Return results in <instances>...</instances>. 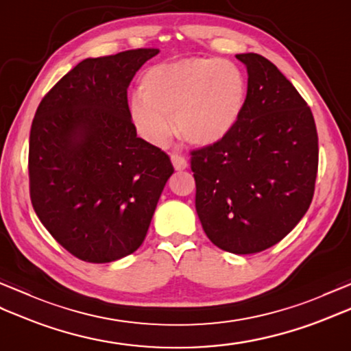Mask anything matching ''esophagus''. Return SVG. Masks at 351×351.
<instances>
[{
    "instance_id": "esophagus-1",
    "label": "esophagus",
    "mask_w": 351,
    "mask_h": 351,
    "mask_svg": "<svg viewBox=\"0 0 351 351\" xmlns=\"http://www.w3.org/2000/svg\"><path fill=\"white\" fill-rule=\"evenodd\" d=\"M170 160H171V164H173V167L176 169V170H185L189 167V162H187V160L184 158V156H181V155H171L170 156Z\"/></svg>"
}]
</instances>
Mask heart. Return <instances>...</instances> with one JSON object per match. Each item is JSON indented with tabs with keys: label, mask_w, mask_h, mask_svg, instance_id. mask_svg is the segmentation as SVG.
<instances>
[{
	"label": "heart",
	"mask_w": 351,
	"mask_h": 351,
	"mask_svg": "<svg viewBox=\"0 0 351 351\" xmlns=\"http://www.w3.org/2000/svg\"><path fill=\"white\" fill-rule=\"evenodd\" d=\"M130 117L149 143L164 147L173 134L208 147L225 140L240 121L247 98L243 71L229 60L180 58L147 69Z\"/></svg>",
	"instance_id": "heart-1"
}]
</instances>
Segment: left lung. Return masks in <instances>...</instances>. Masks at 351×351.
<instances>
[{"mask_svg": "<svg viewBox=\"0 0 351 351\" xmlns=\"http://www.w3.org/2000/svg\"><path fill=\"white\" fill-rule=\"evenodd\" d=\"M247 69L240 121L220 143L191 152L196 211L206 237L237 255L263 252L306 214L318 169L308 104L265 57L235 56Z\"/></svg>", "mask_w": 351, "mask_h": 351, "instance_id": "8db88e82", "label": "left lung"}]
</instances>
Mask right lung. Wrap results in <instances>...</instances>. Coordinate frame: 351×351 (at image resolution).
Wrapping results in <instances>:
<instances>
[{"instance_id":"add662e5","label":"right lung","mask_w":351,"mask_h":351,"mask_svg":"<svg viewBox=\"0 0 351 351\" xmlns=\"http://www.w3.org/2000/svg\"><path fill=\"white\" fill-rule=\"evenodd\" d=\"M156 48L86 58L51 88L29 131V196L58 244L86 263L136 252L164 185L167 154L137 137L128 87Z\"/></svg>"}]
</instances>
